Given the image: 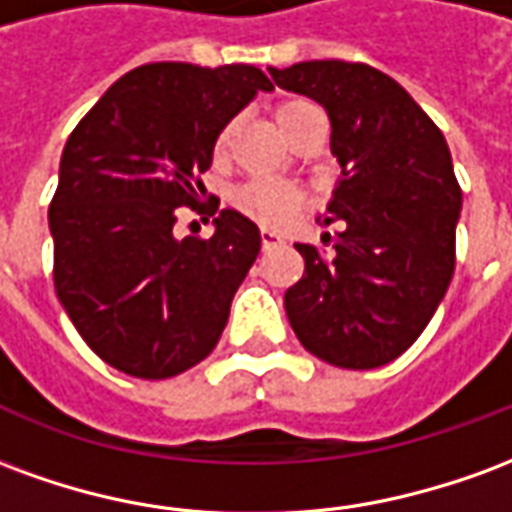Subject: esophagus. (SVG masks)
I'll list each match as a JSON object with an SVG mask.
<instances>
[{
  "label": "esophagus",
  "instance_id": "34e87169",
  "mask_svg": "<svg viewBox=\"0 0 512 512\" xmlns=\"http://www.w3.org/2000/svg\"><path fill=\"white\" fill-rule=\"evenodd\" d=\"M260 241H263V249H271V246L285 244V238H282L279 233H274V230H268V227H263V230H260Z\"/></svg>",
  "mask_w": 512,
  "mask_h": 512
}]
</instances>
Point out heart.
Returning <instances> with one entry per match:
<instances>
[{"label": "heart", "mask_w": 512, "mask_h": 512, "mask_svg": "<svg viewBox=\"0 0 512 512\" xmlns=\"http://www.w3.org/2000/svg\"><path fill=\"white\" fill-rule=\"evenodd\" d=\"M310 109H315L307 101H285V104L277 106V126L282 128V134H293V128L299 123L301 117L307 115ZM235 126L227 123V126L216 134L213 139V156L222 158L227 156L230 150V142H233ZM235 208L241 213H246L249 219H255L257 224L263 227H285L290 224L299 211L304 208V194H301L296 186H290L285 180H249L241 189L235 191Z\"/></svg>", "instance_id": "heart-1"}]
</instances>
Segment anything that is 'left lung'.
I'll return each mask as SVG.
<instances>
[{
	"label": "left lung",
	"instance_id": "1",
	"mask_svg": "<svg viewBox=\"0 0 512 512\" xmlns=\"http://www.w3.org/2000/svg\"><path fill=\"white\" fill-rule=\"evenodd\" d=\"M268 73L326 109L343 169L323 216L326 227H343L334 255L296 244L304 277L285 293L290 326L334 367L389 365L450 288L461 186L447 139L395 79L362 62L310 60Z\"/></svg>",
	"mask_w": 512,
	"mask_h": 512
}]
</instances>
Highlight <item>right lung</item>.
<instances>
[{
  "label": "right lung",
  "mask_w": 512,
  "mask_h": 512,
  "mask_svg": "<svg viewBox=\"0 0 512 512\" xmlns=\"http://www.w3.org/2000/svg\"><path fill=\"white\" fill-rule=\"evenodd\" d=\"M260 90L274 84L244 62H150L117 79L65 142L49 208L54 288L84 343L120 373L178 376L222 337L260 230L233 208L208 241L172 227L175 208L205 194L216 134Z\"/></svg>",
  "instance_id": "obj_1"
}]
</instances>
